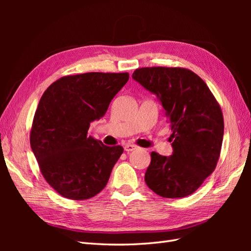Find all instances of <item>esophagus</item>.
<instances>
[{
	"label": "esophagus",
	"instance_id": "34e87169",
	"mask_svg": "<svg viewBox=\"0 0 251 251\" xmlns=\"http://www.w3.org/2000/svg\"><path fill=\"white\" fill-rule=\"evenodd\" d=\"M136 149H138L137 146H135V144H131V143H127L125 146V151H127V153H130L132 151H135Z\"/></svg>",
	"mask_w": 251,
	"mask_h": 251
}]
</instances>
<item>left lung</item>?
<instances>
[{
  "label": "left lung",
  "instance_id": "8db88e82",
  "mask_svg": "<svg viewBox=\"0 0 251 251\" xmlns=\"http://www.w3.org/2000/svg\"><path fill=\"white\" fill-rule=\"evenodd\" d=\"M161 101L173 134V155L151 153L144 180L163 198H183L215 171L224 133L223 113L204 80L180 67L138 68L132 76Z\"/></svg>",
  "mask_w": 251,
  "mask_h": 251
}]
</instances>
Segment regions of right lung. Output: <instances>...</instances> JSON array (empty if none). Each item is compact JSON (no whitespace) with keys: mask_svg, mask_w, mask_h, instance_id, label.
Masks as SVG:
<instances>
[{"mask_svg":"<svg viewBox=\"0 0 251 251\" xmlns=\"http://www.w3.org/2000/svg\"><path fill=\"white\" fill-rule=\"evenodd\" d=\"M128 76L127 72L67 75L41 97L30 146L43 177L65 198L90 199L107 185L124 148L104 146L88 136V130L104 115Z\"/></svg>","mask_w":251,"mask_h":251,"instance_id":"add662e5","label":"right lung"}]
</instances>
